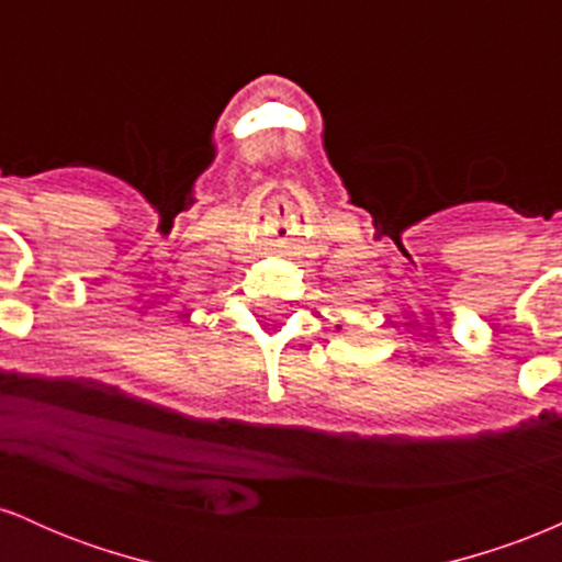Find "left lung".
I'll use <instances>...</instances> for the list:
<instances>
[{
	"label": "left lung",
	"instance_id": "8db88e82",
	"mask_svg": "<svg viewBox=\"0 0 562 562\" xmlns=\"http://www.w3.org/2000/svg\"><path fill=\"white\" fill-rule=\"evenodd\" d=\"M338 330H340V327H338Z\"/></svg>",
	"mask_w": 562,
	"mask_h": 562
}]
</instances>
